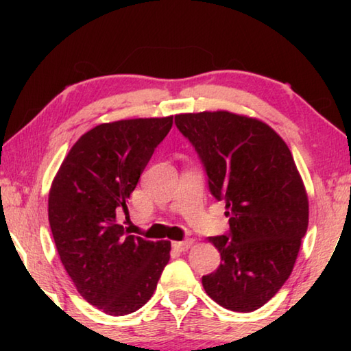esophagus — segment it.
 Listing matches in <instances>:
<instances>
[{"mask_svg":"<svg viewBox=\"0 0 351 351\" xmlns=\"http://www.w3.org/2000/svg\"><path fill=\"white\" fill-rule=\"evenodd\" d=\"M193 245V240L189 239V240H184V241H173L171 243V246H173V249H176V251L180 252H184L187 251V249Z\"/></svg>","mask_w":351,"mask_h":351,"instance_id":"obj_1","label":"esophagus"}]
</instances>
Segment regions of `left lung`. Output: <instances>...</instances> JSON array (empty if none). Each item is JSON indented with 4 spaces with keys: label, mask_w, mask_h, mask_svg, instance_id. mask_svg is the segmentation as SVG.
I'll use <instances>...</instances> for the list:
<instances>
[{
    "label": "left lung",
    "mask_w": 351,
    "mask_h": 351,
    "mask_svg": "<svg viewBox=\"0 0 351 351\" xmlns=\"http://www.w3.org/2000/svg\"><path fill=\"white\" fill-rule=\"evenodd\" d=\"M226 203L229 234L209 237L221 265L203 276L207 295L230 311L258 310L294 268L308 228V197L288 145L258 119L229 111L175 116Z\"/></svg>",
    "instance_id": "obj_1"
}]
</instances>
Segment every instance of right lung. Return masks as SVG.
I'll list each match as a JSON object with an SVG mask.
<instances>
[{
  "mask_svg": "<svg viewBox=\"0 0 351 351\" xmlns=\"http://www.w3.org/2000/svg\"><path fill=\"white\" fill-rule=\"evenodd\" d=\"M173 116L100 123L71 148L47 201L57 252L77 291L110 316L144 306L170 260V241L128 235L117 221Z\"/></svg>",
  "mask_w": 351,
  "mask_h": 351,
  "instance_id": "right-lung-1",
  "label": "right lung"
}]
</instances>
